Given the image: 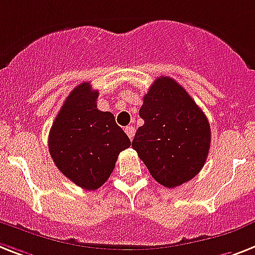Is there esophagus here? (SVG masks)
<instances>
[{"label":"esophagus","instance_id":"obj_1","mask_svg":"<svg viewBox=\"0 0 255 255\" xmlns=\"http://www.w3.org/2000/svg\"><path fill=\"white\" fill-rule=\"evenodd\" d=\"M124 131H126V133L128 134V137L131 138H133V136H134V128L132 127V126H128V127H126V129H124Z\"/></svg>","mask_w":255,"mask_h":255}]
</instances>
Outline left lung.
<instances>
[{
	"mask_svg": "<svg viewBox=\"0 0 255 255\" xmlns=\"http://www.w3.org/2000/svg\"><path fill=\"white\" fill-rule=\"evenodd\" d=\"M144 124L132 148L160 185L174 188L195 177L208 156L211 128L195 101L170 77H158L138 111Z\"/></svg>",
	"mask_w": 255,
	"mask_h": 255,
	"instance_id": "8db88e82",
	"label": "left lung"
}]
</instances>
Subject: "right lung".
I'll list each match as a JSON object with an SVG mask.
<instances>
[{
  "label": "right lung",
  "instance_id": "obj_1",
  "mask_svg": "<svg viewBox=\"0 0 255 255\" xmlns=\"http://www.w3.org/2000/svg\"><path fill=\"white\" fill-rule=\"evenodd\" d=\"M98 94L90 82L74 88L48 136L49 154L57 169L89 191L109 179L119 153L131 145L113 114L97 109Z\"/></svg>",
  "mask_w": 255,
  "mask_h": 255
}]
</instances>
